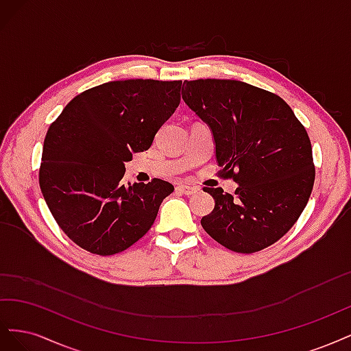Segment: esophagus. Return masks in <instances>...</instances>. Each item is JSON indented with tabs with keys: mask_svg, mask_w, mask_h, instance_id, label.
I'll use <instances>...</instances> for the list:
<instances>
[{
	"mask_svg": "<svg viewBox=\"0 0 351 351\" xmlns=\"http://www.w3.org/2000/svg\"><path fill=\"white\" fill-rule=\"evenodd\" d=\"M176 189H177V192H180L182 195H186V196H192L199 190L197 187L187 186V184H178Z\"/></svg>",
	"mask_w": 351,
	"mask_h": 351,
	"instance_id": "34e87169",
	"label": "esophagus"
}]
</instances>
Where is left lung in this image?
I'll use <instances>...</instances> for the list:
<instances>
[{"label":"left lung","instance_id":"8db88e82","mask_svg":"<svg viewBox=\"0 0 351 351\" xmlns=\"http://www.w3.org/2000/svg\"><path fill=\"white\" fill-rule=\"evenodd\" d=\"M182 95L212 130L221 176L234 196L205 187L215 208L200 219L208 234L237 253L278 241L302 215L315 183L312 145L282 98L240 80H184Z\"/></svg>","mask_w":351,"mask_h":351}]
</instances>
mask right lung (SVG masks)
<instances>
[{
	"label": "right lung",
	"instance_id": "1",
	"mask_svg": "<svg viewBox=\"0 0 351 351\" xmlns=\"http://www.w3.org/2000/svg\"><path fill=\"white\" fill-rule=\"evenodd\" d=\"M182 80H115L73 98L45 136L39 186L67 237L101 256L120 253L152 227L174 186L124 184V162L151 147L180 104Z\"/></svg>",
	"mask_w": 351,
	"mask_h": 351
}]
</instances>
